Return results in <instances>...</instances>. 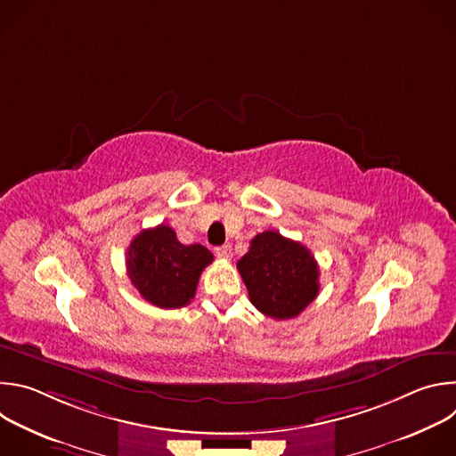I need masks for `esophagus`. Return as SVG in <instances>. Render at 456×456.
Masks as SVG:
<instances>
[{
  "mask_svg": "<svg viewBox=\"0 0 456 456\" xmlns=\"http://www.w3.org/2000/svg\"><path fill=\"white\" fill-rule=\"evenodd\" d=\"M231 250H232V248H231V245H229V243H227V245H220V247H216V248H215L216 256H218V257H222V259H229V257H231Z\"/></svg>",
  "mask_w": 456,
  "mask_h": 456,
  "instance_id": "obj_1",
  "label": "esophagus"
}]
</instances>
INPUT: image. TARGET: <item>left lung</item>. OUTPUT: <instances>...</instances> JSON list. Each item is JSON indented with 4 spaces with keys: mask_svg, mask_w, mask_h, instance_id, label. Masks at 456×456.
I'll list each match as a JSON object with an SVG mask.
<instances>
[{
    "mask_svg": "<svg viewBox=\"0 0 456 456\" xmlns=\"http://www.w3.org/2000/svg\"><path fill=\"white\" fill-rule=\"evenodd\" d=\"M236 267L250 303L274 319L299 315L319 292V267L312 252L276 231L254 236Z\"/></svg>",
    "mask_w": 456,
    "mask_h": 456,
    "instance_id": "1",
    "label": "left lung"
}]
</instances>
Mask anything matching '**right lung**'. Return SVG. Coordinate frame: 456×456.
<instances>
[{"mask_svg": "<svg viewBox=\"0 0 456 456\" xmlns=\"http://www.w3.org/2000/svg\"><path fill=\"white\" fill-rule=\"evenodd\" d=\"M213 254L200 243L183 245L169 225L139 232L127 247L126 269L139 294L155 306L180 308L191 303Z\"/></svg>", "mask_w": 456, "mask_h": 456, "instance_id": "obj_1", "label": "right lung"}]
</instances>
